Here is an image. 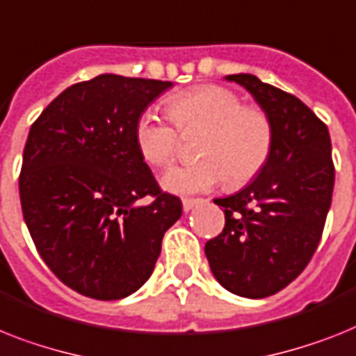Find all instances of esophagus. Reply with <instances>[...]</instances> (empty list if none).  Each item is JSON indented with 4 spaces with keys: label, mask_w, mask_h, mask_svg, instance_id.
<instances>
[{
    "label": "esophagus",
    "mask_w": 356,
    "mask_h": 356,
    "mask_svg": "<svg viewBox=\"0 0 356 356\" xmlns=\"http://www.w3.org/2000/svg\"><path fill=\"white\" fill-rule=\"evenodd\" d=\"M197 202H201V199H192V197H184L183 199V210L190 211Z\"/></svg>",
    "instance_id": "1"
}]
</instances>
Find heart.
I'll return each mask as SVG.
<instances>
[{"instance_id": "heart-1", "label": "heart", "mask_w": 356, "mask_h": 356, "mask_svg": "<svg viewBox=\"0 0 356 356\" xmlns=\"http://www.w3.org/2000/svg\"><path fill=\"white\" fill-rule=\"evenodd\" d=\"M164 108L173 127L155 112H145L134 128L137 150L155 168L175 159L181 148L179 134L202 130L195 148L201 159L173 166L163 175V186L170 192H206L222 181L241 188L252 183L270 161L275 137L270 115L243 104L238 94L226 86H192L170 95Z\"/></svg>"}]
</instances>
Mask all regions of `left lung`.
Returning a JSON list of instances; mask_svg holds the SVG:
<instances>
[{
  "instance_id": "left-lung-1",
  "label": "left lung",
  "mask_w": 356,
  "mask_h": 356,
  "mask_svg": "<svg viewBox=\"0 0 356 356\" xmlns=\"http://www.w3.org/2000/svg\"><path fill=\"white\" fill-rule=\"evenodd\" d=\"M273 122L268 164L244 190L215 199L224 229L204 246L215 279L248 298L284 289L312 261L330 211L335 166L327 127L313 110L252 74H234Z\"/></svg>"
}]
</instances>
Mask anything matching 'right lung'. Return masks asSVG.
<instances>
[{"label":"right lung","mask_w":356,"mask_h":356,"mask_svg":"<svg viewBox=\"0 0 356 356\" xmlns=\"http://www.w3.org/2000/svg\"><path fill=\"white\" fill-rule=\"evenodd\" d=\"M170 81L101 74L52 101L29 132L21 210L44 264L77 293L128 297L150 279L183 202L161 190L134 128ZM152 196L148 205L136 204Z\"/></svg>","instance_id":"obj_1"}]
</instances>
